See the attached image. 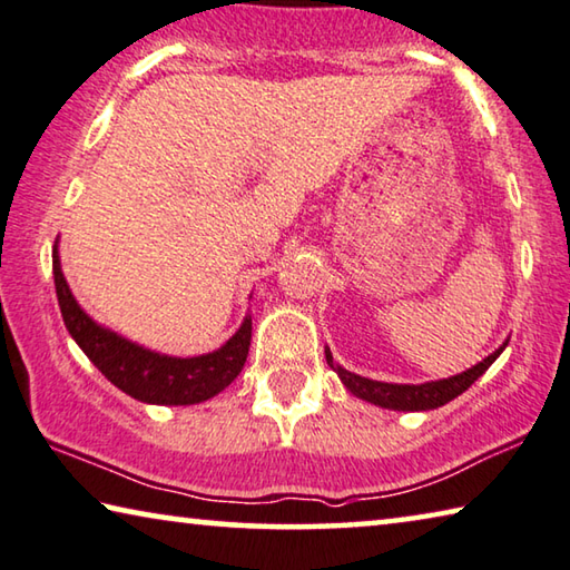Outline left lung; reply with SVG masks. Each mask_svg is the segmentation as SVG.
<instances>
[{"instance_id":"8db88e82","label":"left lung","mask_w":570,"mask_h":570,"mask_svg":"<svg viewBox=\"0 0 570 570\" xmlns=\"http://www.w3.org/2000/svg\"><path fill=\"white\" fill-rule=\"evenodd\" d=\"M508 341L502 346L490 353L488 358H482L478 366H472L468 371L456 373V376L442 379V381H429V384H386V381H373L366 376H358V373H351L346 368H341L338 363H333L331 351H325V361L328 366L338 373L343 384L351 391L353 396H358L363 401H371V404L384 406V409H394V412H426V409H436L444 406L446 401H452L468 391L474 381H478L484 371H488L495 358L505 351Z\"/></svg>"}]
</instances>
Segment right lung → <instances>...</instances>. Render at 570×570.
<instances>
[{
  "label": "right lung",
  "instance_id": "add662e5",
  "mask_svg": "<svg viewBox=\"0 0 570 570\" xmlns=\"http://www.w3.org/2000/svg\"><path fill=\"white\" fill-rule=\"evenodd\" d=\"M52 275L65 328L70 331L75 343L110 384L144 404H199L227 389L245 366L252 341L249 315L239 325V331L217 351L194 358L164 356V353L136 346L124 335L102 328L82 311L60 269L58 245L52 249Z\"/></svg>",
  "mask_w": 570,
  "mask_h": 570
}]
</instances>
